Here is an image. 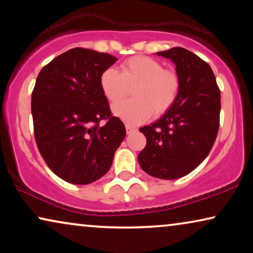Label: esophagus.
Masks as SVG:
<instances>
[{"instance_id": "obj_1", "label": "esophagus", "mask_w": 253, "mask_h": 253, "mask_svg": "<svg viewBox=\"0 0 253 253\" xmlns=\"http://www.w3.org/2000/svg\"><path fill=\"white\" fill-rule=\"evenodd\" d=\"M126 133L129 134V133H131V132H133L134 130V127H132V126H126Z\"/></svg>"}]
</instances>
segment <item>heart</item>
<instances>
[{
	"instance_id": "b5f03b06",
	"label": "heart",
	"mask_w": 253,
	"mask_h": 253,
	"mask_svg": "<svg viewBox=\"0 0 253 253\" xmlns=\"http://www.w3.org/2000/svg\"><path fill=\"white\" fill-rule=\"evenodd\" d=\"M100 87L110 103H116L134 88V100L117 103L114 115L130 126L146 122L155 115H162L177 99L179 78L176 72L165 70L154 58L134 56L121 64V72L108 68L100 76Z\"/></svg>"
}]
</instances>
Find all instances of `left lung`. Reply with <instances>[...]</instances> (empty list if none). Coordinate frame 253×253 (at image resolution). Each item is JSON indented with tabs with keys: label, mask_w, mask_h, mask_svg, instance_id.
Here are the masks:
<instances>
[{
	"label": "left lung",
	"mask_w": 253,
	"mask_h": 253,
	"mask_svg": "<svg viewBox=\"0 0 253 253\" xmlns=\"http://www.w3.org/2000/svg\"><path fill=\"white\" fill-rule=\"evenodd\" d=\"M176 67L177 99L158 121L140 127L146 146L138 154L141 169L161 179H176L198 167L219 130L220 89L205 61L182 47L159 51Z\"/></svg>",
	"instance_id": "1"
}]
</instances>
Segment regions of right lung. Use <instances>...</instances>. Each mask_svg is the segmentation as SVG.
I'll return each mask as SVG.
<instances>
[{
  "instance_id": "add662e5",
  "label": "right lung",
  "mask_w": 253,
  "mask_h": 253,
  "mask_svg": "<svg viewBox=\"0 0 253 253\" xmlns=\"http://www.w3.org/2000/svg\"><path fill=\"white\" fill-rule=\"evenodd\" d=\"M117 58L72 48L38 75L32 93L34 136L41 157L65 182L85 185L101 178L126 137V126L110 113L100 76ZM102 119L106 125L99 126Z\"/></svg>"
}]
</instances>
